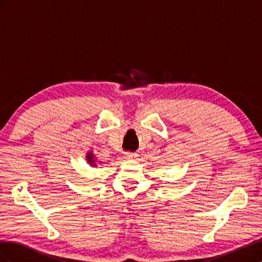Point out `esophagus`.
I'll return each instance as SVG.
<instances>
[{
  "instance_id": "1",
  "label": "esophagus",
  "mask_w": 262,
  "mask_h": 262,
  "mask_svg": "<svg viewBox=\"0 0 262 262\" xmlns=\"http://www.w3.org/2000/svg\"><path fill=\"white\" fill-rule=\"evenodd\" d=\"M124 155H125V158H136L138 156L137 153H132V152H125Z\"/></svg>"
}]
</instances>
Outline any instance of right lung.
Here are the masks:
<instances>
[{
  "label": "right lung",
  "instance_id": "right-lung-1",
  "mask_svg": "<svg viewBox=\"0 0 262 262\" xmlns=\"http://www.w3.org/2000/svg\"><path fill=\"white\" fill-rule=\"evenodd\" d=\"M87 161H89V163H91V165H95L94 164V156H93V154L90 152L89 154H87Z\"/></svg>",
  "mask_w": 262,
  "mask_h": 262
}]
</instances>
